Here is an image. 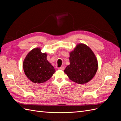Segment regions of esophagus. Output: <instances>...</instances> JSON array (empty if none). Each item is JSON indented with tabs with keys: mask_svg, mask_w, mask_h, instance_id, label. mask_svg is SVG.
Wrapping results in <instances>:
<instances>
[{
	"mask_svg": "<svg viewBox=\"0 0 121 121\" xmlns=\"http://www.w3.org/2000/svg\"><path fill=\"white\" fill-rule=\"evenodd\" d=\"M58 69H61V70H64L65 67H61L58 68Z\"/></svg>",
	"mask_w": 121,
	"mask_h": 121,
	"instance_id": "1",
	"label": "esophagus"
}]
</instances>
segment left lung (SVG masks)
<instances>
[{
  "label": "left lung",
  "mask_w": 121,
  "mask_h": 121,
  "mask_svg": "<svg viewBox=\"0 0 121 121\" xmlns=\"http://www.w3.org/2000/svg\"><path fill=\"white\" fill-rule=\"evenodd\" d=\"M69 63L64 72L72 81L78 84L89 82L95 75L98 63L94 53L88 46L79 44L69 53Z\"/></svg>",
  "instance_id": "left-lung-1"
}]
</instances>
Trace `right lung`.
Listing matches in <instances>:
<instances>
[{
	"mask_svg": "<svg viewBox=\"0 0 121 121\" xmlns=\"http://www.w3.org/2000/svg\"><path fill=\"white\" fill-rule=\"evenodd\" d=\"M47 54L42 53L40 48L32 49L23 62V69L28 79L35 83H42L52 77L56 72L47 60Z\"/></svg>",
	"mask_w": 121,
	"mask_h": 121,
	"instance_id": "right-lung-1",
	"label": "right lung"
}]
</instances>
